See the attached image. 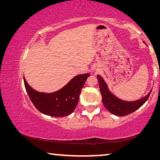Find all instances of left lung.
Returning a JSON list of instances; mask_svg holds the SVG:
<instances>
[{
    "instance_id": "8db88e82",
    "label": "left lung",
    "mask_w": 160,
    "mask_h": 160,
    "mask_svg": "<svg viewBox=\"0 0 160 160\" xmlns=\"http://www.w3.org/2000/svg\"><path fill=\"white\" fill-rule=\"evenodd\" d=\"M97 77L99 82L100 92L102 94L103 104L110 113L116 116H126L138 109L147 101L152 92L151 90L147 95L136 101H124L118 98L109 90L107 84L102 77L99 75H97Z\"/></svg>"
}]
</instances>
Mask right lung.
<instances>
[{"label":"right lung","instance_id":"obj_1","mask_svg":"<svg viewBox=\"0 0 160 160\" xmlns=\"http://www.w3.org/2000/svg\"><path fill=\"white\" fill-rule=\"evenodd\" d=\"M89 76V73L78 75L60 90L51 93L34 90L25 77L24 83L29 99L37 110L50 116L63 117L72 113L76 108L81 90Z\"/></svg>","mask_w":160,"mask_h":160}]
</instances>
